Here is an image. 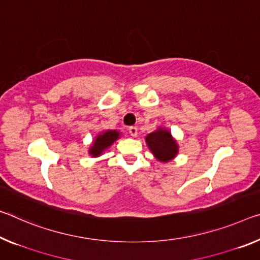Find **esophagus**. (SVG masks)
<instances>
[{"instance_id": "34e87169", "label": "esophagus", "mask_w": 260, "mask_h": 260, "mask_svg": "<svg viewBox=\"0 0 260 260\" xmlns=\"http://www.w3.org/2000/svg\"><path fill=\"white\" fill-rule=\"evenodd\" d=\"M128 132H129V134L132 135V137L133 138H135L138 135V128L135 126H131L129 128H128Z\"/></svg>"}]
</instances>
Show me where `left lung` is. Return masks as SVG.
I'll list each match as a JSON object with an SVG mask.
<instances>
[{"instance_id":"1","label":"left lung","mask_w":260,"mask_h":260,"mask_svg":"<svg viewBox=\"0 0 260 260\" xmlns=\"http://www.w3.org/2000/svg\"><path fill=\"white\" fill-rule=\"evenodd\" d=\"M146 143L158 162L168 163L178 155L179 146L177 140H175L171 132L166 127H158L157 129L148 134Z\"/></svg>"}]
</instances>
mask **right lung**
<instances>
[{"label": "right lung", "instance_id": "1", "mask_svg": "<svg viewBox=\"0 0 260 260\" xmlns=\"http://www.w3.org/2000/svg\"><path fill=\"white\" fill-rule=\"evenodd\" d=\"M120 135L121 133L117 129H106L98 133L89 147V155H91L92 157H98L103 155V152L109 149L118 139H120Z\"/></svg>", "mask_w": 260, "mask_h": 260}]
</instances>
